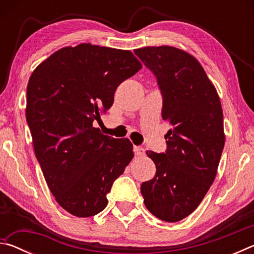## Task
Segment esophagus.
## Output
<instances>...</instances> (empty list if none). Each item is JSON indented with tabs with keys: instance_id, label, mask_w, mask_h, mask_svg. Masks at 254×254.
<instances>
[{
	"instance_id": "esophagus-1",
	"label": "esophagus",
	"mask_w": 254,
	"mask_h": 254,
	"mask_svg": "<svg viewBox=\"0 0 254 254\" xmlns=\"http://www.w3.org/2000/svg\"><path fill=\"white\" fill-rule=\"evenodd\" d=\"M133 151H134V154L136 157H142L145 154V150L142 147H134L133 148Z\"/></svg>"
}]
</instances>
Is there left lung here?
<instances>
[{
	"instance_id": "obj_1",
	"label": "left lung",
	"mask_w": 254,
	"mask_h": 254,
	"mask_svg": "<svg viewBox=\"0 0 254 254\" xmlns=\"http://www.w3.org/2000/svg\"><path fill=\"white\" fill-rule=\"evenodd\" d=\"M134 54L156 76L162 119L169 124L163 153L147 151L154 177L141 185L145 207L178 222L198 207L216 176L225 136L216 89L195 57L174 47H144Z\"/></svg>"
}]
</instances>
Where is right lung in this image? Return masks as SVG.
Instances as JSON below:
<instances>
[{
  "instance_id": "add662e5",
  "label": "right lung",
  "mask_w": 254,
  "mask_h": 254,
  "mask_svg": "<svg viewBox=\"0 0 254 254\" xmlns=\"http://www.w3.org/2000/svg\"><path fill=\"white\" fill-rule=\"evenodd\" d=\"M141 67L128 50L80 44L56 51L30 77L25 115L36 157L57 203L77 217L106 207L134 156L130 140L102 134L93 123Z\"/></svg>"
}]
</instances>
